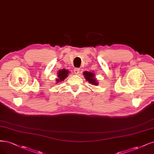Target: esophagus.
<instances>
[{
  "mask_svg": "<svg viewBox=\"0 0 154 154\" xmlns=\"http://www.w3.org/2000/svg\"><path fill=\"white\" fill-rule=\"evenodd\" d=\"M79 71H80V69H79V68H75V69H74V72H75V75H78V74H79Z\"/></svg>",
  "mask_w": 154,
  "mask_h": 154,
  "instance_id": "1",
  "label": "esophagus"
}]
</instances>
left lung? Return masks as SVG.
<instances>
[{
    "label": "left lung",
    "instance_id": "8db88e82",
    "mask_svg": "<svg viewBox=\"0 0 154 154\" xmlns=\"http://www.w3.org/2000/svg\"><path fill=\"white\" fill-rule=\"evenodd\" d=\"M83 75L87 82H88L90 84H91L92 85H95V86H97L99 85V83L96 80L95 75L94 72L85 71L83 72Z\"/></svg>",
    "mask_w": 154,
    "mask_h": 154
}]
</instances>
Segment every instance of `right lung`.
I'll list each match as a JSON object with an SVG mask.
<instances>
[{"label": "right lung", "mask_w": 154, "mask_h": 154, "mask_svg": "<svg viewBox=\"0 0 154 154\" xmlns=\"http://www.w3.org/2000/svg\"><path fill=\"white\" fill-rule=\"evenodd\" d=\"M69 73V71L67 69H63L62 70H59L57 72V76L58 78L56 79L57 83H59L62 81H63L64 79L68 76Z\"/></svg>", "instance_id": "1"}]
</instances>
